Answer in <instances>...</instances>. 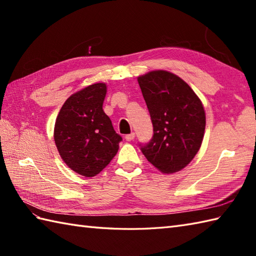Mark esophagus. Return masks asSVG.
<instances>
[{"label": "esophagus", "instance_id": "esophagus-1", "mask_svg": "<svg viewBox=\"0 0 256 256\" xmlns=\"http://www.w3.org/2000/svg\"><path fill=\"white\" fill-rule=\"evenodd\" d=\"M134 138H135V133H134V132L130 133V134H128V135H125V140H128V142H131V140H133Z\"/></svg>", "mask_w": 256, "mask_h": 256}]
</instances>
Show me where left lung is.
Masks as SVG:
<instances>
[{
    "mask_svg": "<svg viewBox=\"0 0 256 256\" xmlns=\"http://www.w3.org/2000/svg\"><path fill=\"white\" fill-rule=\"evenodd\" d=\"M153 123V136L140 144L162 172H176L192 160L202 143L206 116L200 99L182 79L157 70L138 78Z\"/></svg>",
    "mask_w": 256,
    "mask_h": 256,
    "instance_id": "1",
    "label": "left lung"
}]
</instances>
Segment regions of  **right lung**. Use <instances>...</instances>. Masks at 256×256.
Here are the masks:
<instances>
[{
	"instance_id": "obj_1",
	"label": "right lung",
	"mask_w": 256,
	"mask_h": 256,
	"mask_svg": "<svg viewBox=\"0 0 256 256\" xmlns=\"http://www.w3.org/2000/svg\"><path fill=\"white\" fill-rule=\"evenodd\" d=\"M106 84L86 86L64 103L55 123V143L62 158L74 172L94 177L118 153L121 135L103 112Z\"/></svg>"
}]
</instances>
